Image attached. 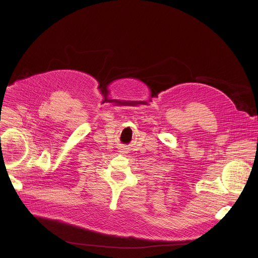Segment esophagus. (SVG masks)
<instances>
[{
	"label": "esophagus",
	"mask_w": 258,
	"mask_h": 258,
	"mask_svg": "<svg viewBox=\"0 0 258 258\" xmlns=\"http://www.w3.org/2000/svg\"><path fill=\"white\" fill-rule=\"evenodd\" d=\"M121 150H122V149H121ZM121 152H123V153H124V152H125V151H121Z\"/></svg>",
	"instance_id": "34e87169"
}]
</instances>
